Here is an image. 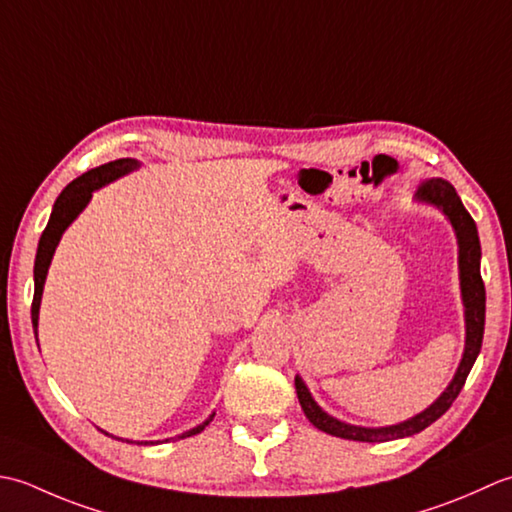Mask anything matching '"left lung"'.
I'll return each instance as SVG.
<instances>
[{
	"label": "left lung",
	"instance_id": "8db88e82",
	"mask_svg": "<svg viewBox=\"0 0 512 512\" xmlns=\"http://www.w3.org/2000/svg\"><path fill=\"white\" fill-rule=\"evenodd\" d=\"M417 198L426 201L431 205H437L440 210L448 216V221L455 227L457 234V245H460V283H462V300H464V314H466V347H464V358L460 362V369H457L453 382L448 384L446 391L437 398L429 409L422 411L420 415L411 417V420L400 422L395 426H384V429H362V426H351L344 424L336 417L327 415L325 411L311 398L309 389L305 382L296 378V393L302 411H305L307 420L316 426V429L325 431L329 435L342 437V440H353V442H391L400 440V437H409L424 431L426 426H431L435 420L451 409L457 395H460L464 382L471 373L473 364L479 356V349H482L484 340V318H486V289L482 274H479V258H482V247H479V236H477V225L473 216L466 212L462 205L460 196H457L455 187L442 181V179H431L424 181L417 190Z\"/></svg>",
	"mask_w": 512,
	"mask_h": 512
}]
</instances>
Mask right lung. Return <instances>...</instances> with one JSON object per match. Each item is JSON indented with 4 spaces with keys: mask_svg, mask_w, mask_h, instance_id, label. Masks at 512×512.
Wrapping results in <instances>:
<instances>
[{
    "mask_svg": "<svg viewBox=\"0 0 512 512\" xmlns=\"http://www.w3.org/2000/svg\"><path fill=\"white\" fill-rule=\"evenodd\" d=\"M139 163L134 159H117V161H110L106 165H99V168L90 170L86 174L77 176L75 181L70 185H66V190L59 194V198L55 201V207H52V214H50V221L44 229V234L39 238V247H37V258H35V296H33V309H30V316H33V329H35V338H37V320H39V302H41V294H44V283H46V274H48V267H50V260L52 254H55L57 243L61 234L66 232V227L75 221L79 216V212L83 207L88 205V201L92 198V192L99 190L101 185H106L114 179H119V176L128 174L132 170H137ZM212 420V417H210ZM210 420H205L203 424H198L196 429L187 431L179 437H190L201 433ZM168 442V440H165ZM132 444V442H130ZM137 444H148V442H137ZM152 444V442H150Z\"/></svg>",
    "mask_w": 512,
    "mask_h": 512,
    "instance_id": "right-lung-1",
    "label": "right lung"
}]
</instances>
